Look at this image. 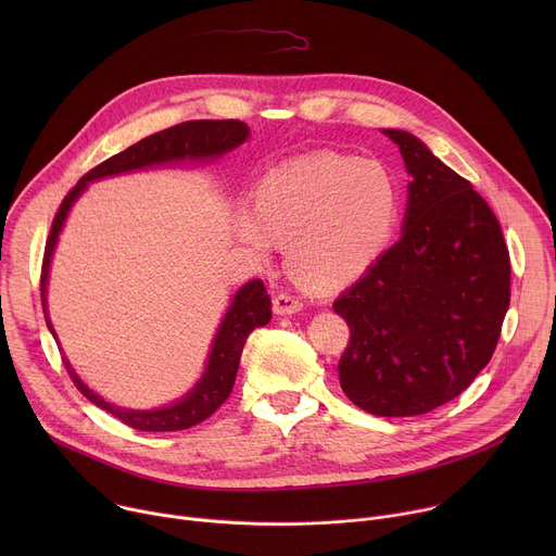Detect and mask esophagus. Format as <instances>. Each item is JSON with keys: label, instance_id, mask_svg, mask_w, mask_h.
<instances>
[{"label": "esophagus", "instance_id": "obj_1", "mask_svg": "<svg viewBox=\"0 0 556 556\" xmlns=\"http://www.w3.org/2000/svg\"><path fill=\"white\" fill-rule=\"evenodd\" d=\"M273 307L277 314H296L301 307H303V301L299 296H292V294H286V292H279L273 301Z\"/></svg>", "mask_w": 556, "mask_h": 556}]
</instances>
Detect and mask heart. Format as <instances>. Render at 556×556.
<instances>
[{
	"instance_id": "1",
	"label": "heart",
	"mask_w": 556,
	"mask_h": 556,
	"mask_svg": "<svg viewBox=\"0 0 556 556\" xmlns=\"http://www.w3.org/2000/svg\"><path fill=\"white\" fill-rule=\"evenodd\" d=\"M401 213L403 189L387 165L321 151L266 172L253 206L235 211L232 232L262 262L288 242L294 273L316 288H343L378 264Z\"/></svg>"
}]
</instances>
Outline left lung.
Masks as SVG:
<instances>
[{
  "mask_svg": "<svg viewBox=\"0 0 556 556\" xmlns=\"http://www.w3.org/2000/svg\"><path fill=\"white\" fill-rule=\"evenodd\" d=\"M382 134L412 176L407 211L401 240L334 301L350 326L339 378L356 407L407 418L453 401L489 365L510 305V257L468 180L414 134Z\"/></svg>",
  "mask_w": 556,
  "mask_h": 556,
  "instance_id": "obj_1",
  "label": "left lung"
}]
</instances>
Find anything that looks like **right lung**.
Returning <instances> with one entry per match:
<instances>
[{
	"label": "right lung",
	"mask_w": 556,
	"mask_h": 556,
	"mask_svg": "<svg viewBox=\"0 0 556 556\" xmlns=\"http://www.w3.org/2000/svg\"><path fill=\"white\" fill-rule=\"evenodd\" d=\"M249 136H251V129L242 121L180 123L169 129L151 134V136L138 140L136 144L127 147L125 151L108 157L105 163H101L99 167L88 172L81 180L74 185V189L63 198V202L52 219L50 237H48L46 253H43V266H41V303H43L48 330L52 332L54 339H56V334H54V328L50 324V316L46 309L50 262H52V255H54V249L59 242V232L63 230V224L67 219V213L74 206V202L81 198V193L88 189V185L94 180L110 178V176L151 169V167L206 163V161L213 163L224 153L247 142ZM270 316H273L270 296L266 292L264 281L253 279V281L244 283L230 299V305H228L224 319L217 328V334L213 339L211 354H208L206 369H204L202 378L195 382V387L187 395H182L180 401H176L174 405L161 407V409L142 412V409L116 407V405L108 403L105 399H101L99 393H94L81 378H78V374L72 369L70 361L65 356H63V363H65V369H67L72 382L76 384V389L81 391L90 403L105 409L108 414H112L127 427L138 429V431H182V429H189V427L206 420L228 399L249 334L255 328L266 326L270 321Z\"/></svg>",
	"instance_id": "right-lung-1"
}]
</instances>
